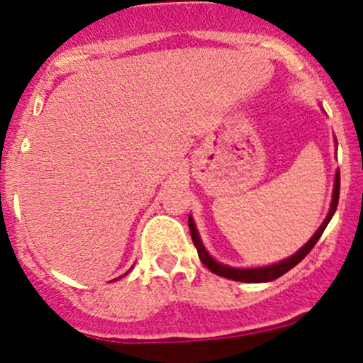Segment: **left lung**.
<instances>
[{
  "label": "left lung",
  "mask_w": 363,
  "mask_h": 363,
  "mask_svg": "<svg viewBox=\"0 0 363 363\" xmlns=\"http://www.w3.org/2000/svg\"><path fill=\"white\" fill-rule=\"evenodd\" d=\"M338 199H340V172H336V179H335V191H333V201H331V208H329V213L326 216V220H324L323 225L318 228V232H315L314 235H312V239L307 242L303 247L298 252H295L294 256L289 257V259L285 261H280L278 264H272V266H264V268H251V269H240V268H228V266L225 264H220V262H216L213 257L210 256V254L206 252V249L203 247L201 240H199V235H198V230H196L194 227V222L193 218L189 216V232H191V239H193V242L196 245V249H198V256L199 259H201L203 264L206 266L208 269H210L211 273L218 274V277H223V278H228V280H235V281H245V283H259V281H272V280H277V278H280L281 274H285L286 272H290L294 266H297L298 262H301L303 257L307 256L312 251V247H314L315 242L320 239V235H323L324 228L328 227L329 220H331V216L335 215L336 211V206H338Z\"/></svg>",
  "instance_id": "8db88e82"
}]
</instances>
